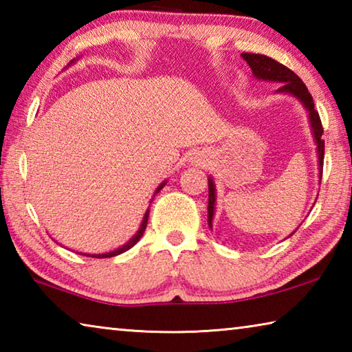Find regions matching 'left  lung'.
Instances as JSON below:
<instances>
[{
    "label": "left lung",
    "mask_w": 352,
    "mask_h": 352,
    "mask_svg": "<svg viewBox=\"0 0 352 352\" xmlns=\"http://www.w3.org/2000/svg\"><path fill=\"white\" fill-rule=\"evenodd\" d=\"M241 56L243 60L250 65V68H252L253 76L256 79L281 83L276 93L290 94V96H294L300 100L301 105L307 110L314 141L315 144H317L318 172H320V180H321V174H323V158H324L323 127H321L318 111L315 110L314 99L306 88L305 82H302L300 77L294 73V71L289 69L287 67H284L281 63H278L276 60H273L270 57L261 56V54H250V52H243ZM214 210H216V184H214L212 177H210L208 178V225H210V228H212Z\"/></svg>",
    "instance_id": "obj_1"
}]
</instances>
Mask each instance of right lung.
Returning <instances> with one entry per match:
<instances>
[{
	"mask_svg": "<svg viewBox=\"0 0 352 352\" xmlns=\"http://www.w3.org/2000/svg\"><path fill=\"white\" fill-rule=\"evenodd\" d=\"M77 60V58H74L73 62L71 63H74ZM69 63V65H71ZM168 183V180H164L163 183H160V186L155 189V192H153V197H155V194H158L160 190H162L163 188H164V184ZM152 201V200H151ZM147 219H148V208H147V211H146V214H144V217H142V222H141V225H140V230L136 231V233L133 234V237H130V241L129 242H126L124 243L122 247H119V248H116V250H113V252H109V253H99V254H90V253H79V254H82V256H91V258H113V256H118V254H121V253H124V252H127V250H130L132 248L136 242H138L141 237H142V234H144V231H146V226H147Z\"/></svg>",
	"mask_w": 352,
	"mask_h": 352,
	"instance_id": "add662e5",
	"label": "right lung"
}]
</instances>
